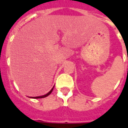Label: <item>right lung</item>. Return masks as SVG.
Returning <instances> with one entry per match:
<instances>
[{
	"label": "right lung",
	"instance_id": "right-lung-1",
	"mask_svg": "<svg viewBox=\"0 0 128 128\" xmlns=\"http://www.w3.org/2000/svg\"><path fill=\"white\" fill-rule=\"evenodd\" d=\"M54 87L52 88V90H50V91L49 92H48V94H45V95L41 96H37V97H30V98H36V99H38V98H42L46 97V96H49L50 94L52 93V90H53V89H54Z\"/></svg>",
	"mask_w": 128,
	"mask_h": 128
}]
</instances>
